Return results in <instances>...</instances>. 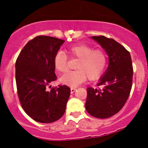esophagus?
<instances>
[{
    "mask_svg": "<svg viewBox=\"0 0 148 148\" xmlns=\"http://www.w3.org/2000/svg\"><path fill=\"white\" fill-rule=\"evenodd\" d=\"M76 88H73V87H72L71 88V93H73L74 92V91H76Z\"/></svg>",
    "mask_w": 148,
    "mask_h": 148,
    "instance_id": "1",
    "label": "esophagus"
}]
</instances>
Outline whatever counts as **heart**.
Segmentation results:
<instances>
[{
    "label": "heart",
    "mask_w": 148,
    "mask_h": 148,
    "mask_svg": "<svg viewBox=\"0 0 148 148\" xmlns=\"http://www.w3.org/2000/svg\"><path fill=\"white\" fill-rule=\"evenodd\" d=\"M71 58L79 59L76 64L77 70L69 72L60 78L64 85L76 87L89 78V80L98 79L102 75L107 64V56L102 50H94L86 45H75L68 49ZM54 65L58 72L63 73L68 70V58L64 52L58 51L54 57Z\"/></svg>",
    "instance_id": "b5f03b06"
}]
</instances>
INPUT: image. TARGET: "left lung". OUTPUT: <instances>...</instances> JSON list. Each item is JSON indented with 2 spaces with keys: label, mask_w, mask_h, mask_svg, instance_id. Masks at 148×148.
<instances>
[{
  "label": "left lung",
  "mask_w": 148,
  "mask_h": 148,
  "mask_svg": "<svg viewBox=\"0 0 148 148\" xmlns=\"http://www.w3.org/2000/svg\"><path fill=\"white\" fill-rule=\"evenodd\" d=\"M108 56V66L98 86L88 87L85 103L87 111L93 117L105 119L117 113L128 100L132 84L133 68L130 54L113 39L93 36Z\"/></svg>",
  "instance_id": "left-lung-1"
}]
</instances>
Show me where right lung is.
<instances>
[{
	"mask_svg": "<svg viewBox=\"0 0 148 148\" xmlns=\"http://www.w3.org/2000/svg\"><path fill=\"white\" fill-rule=\"evenodd\" d=\"M64 40L40 35L24 46L16 62V81L20 104L35 121L52 123L63 115L70 88L47 87L57 79L54 57ZM50 87V86H49Z\"/></svg>",
	"mask_w": 148,
	"mask_h": 148,
	"instance_id": "obj_1",
	"label": "right lung"
}]
</instances>
